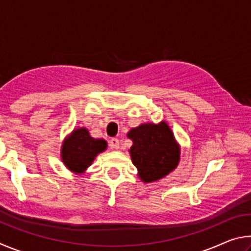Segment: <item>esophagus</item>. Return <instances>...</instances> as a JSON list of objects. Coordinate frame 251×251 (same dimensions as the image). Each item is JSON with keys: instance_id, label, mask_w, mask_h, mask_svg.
<instances>
[{"instance_id": "34e87169", "label": "esophagus", "mask_w": 251, "mask_h": 251, "mask_svg": "<svg viewBox=\"0 0 251 251\" xmlns=\"http://www.w3.org/2000/svg\"><path fill=\"white\" fill-rule=\"evenodd\" d=\"M109 147L112 148V150H118L120 148V141H118V138H112L109 141Z\"/></svg>"}]
</instances>
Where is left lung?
<instances>
[{"instance_id":"8db88e82","label":"left lung","mask_w":251,"mask_h":251,"mask_svg":"<svg viewBox=\"0 0 251 251\" xmlns=\"http://www.w3.org/2000/svg\"><path fill=\"white\" fill-rule=\"evenodd\" d=\"M127 136L133 141L130 157L143 181L151 182L168 175L179 161L180 150L169 126L142 124Z\"/></svg>"}]
</instances>
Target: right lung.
Listing matches in <instances>:
<instances>
[{
	"instance_id": "obj_1",
	"label": "right lung",
	"mask_w": 251,
	"mask_h": 251,
	"mask_svg": "<svg viewBox=\"0 0 251 251\" xmlns=\"http://www.w3.org/2000/svg\"><path fill=\"white\" fill-rule=\"evenodd\" d=\"M106 147L107 144L104 139L91 137L86 128L75 129L62 146L63 163L72 172L82 173Z\"/></svg>"
}]
</instances>
